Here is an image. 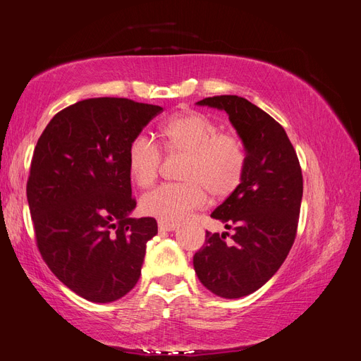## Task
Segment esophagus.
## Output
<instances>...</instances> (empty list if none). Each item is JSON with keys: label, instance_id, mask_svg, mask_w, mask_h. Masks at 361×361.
Here are the masks:
<instances>
[{"label": "esophagus", "instance_id": "esophagus-1", "mask_svg": "<svg viewBox=\"0 0 361 361\" xmlns=\"http://www.w3.org/2000/svg\"><path fill=\"white\" fill-rule=\"evenodd\" d=\"M158 227H159L161 232H173V231H176L178 224L170 223V221H162V220H159V221H158Z\"/></svg>", "mask_w": 361, "mask_h": 361}]
</instances>
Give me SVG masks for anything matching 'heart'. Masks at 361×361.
I'll list each match as a JSON object with an SVG mask.
<instances>
[{
    "instance_id": "b5f03b06",
    "label": "heart",
    "mask_w": 361,
    "mask_h": 361,
    "mask_svg": "<svg viewBox=\"0 0 361 361\" xmlns=\"http://www.w3.org/2000/svg\"><path fill=\"white\" fill-rule=\"evenodd\" d=\"M167 152L187 154L179 183H162L141 197V211L162 221H180L207 202L206 190L216 197L232 194L241 183L247 166L243 140L199 111L178 113L161 126ZM162 150L158 141L138 134L128 147L130 179L140 188L155 183Z\"/></svg>"
}]
</instances>
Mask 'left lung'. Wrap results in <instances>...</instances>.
<instances>
[{
	"label": "left lung",
	"mask_w": 361,
	"mask_h": 361,
	"mask_svg": "<svg viewBox=\"0 0 361 361\" xmlns=\"http://www.w3.org/2000/svg\"><path fill=\"white\" fill-rule=\"evenodd\" d=\"M197 105L226 111L243 140L247 166L239 187L211 214L233 228L206 232L192 264L202 285L221 298L256 292L285 262L297 235L302 174L286 130L244 97H206Z\"/></svg>",
	"instance_id": "8db88e82"
}]
</instances>
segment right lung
<instances>
[{
	"label": "right lung",
	"mask_w": 361,
	"mask_h": 361,
	"mask_svg": "<svg viewBox=\"0 0 361 361\" xmlns=\"http://www.w3.org/2000/svg\"><path fill=\"white\" fill-rule=\"evenodd\" d=\"M158 105L93 97L52 117L31 159L27 199L37 247L56 277L92 302H113L141 276L155 218H130L128 147Z\"/></svg>",
	"instance_id": "1"
}]
</instances>
